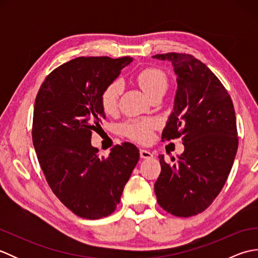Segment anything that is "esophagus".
Returning a JSON list of instances; mask_svg holds the SVG:
<instances>
[{"label":"esophagus","mask_w":258,"mask_h":258,"mask_svg":"<svg viewBox=\"0 0 258 258\" xmlns=\"http://www.w3.org/2000/svg\"><path fill=\"white\" fill-rule=\"evenodd\" d=\"M140 156L141 158H153V153H151L150 151H146V150H141L140 151Z\"/></svg>","instance_id":"esophagus-1"}]
</instances>
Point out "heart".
Returning a JSON list of instances; mask_svg holds the SVG:
<instances>
[{"label":"heart","mask_w":258,"mask_h":258,"mask_svg":"<svg viewBox=\"0 0 258 258\" xmlns=\"http://www.w3.org/2000/svg\"><path fill=\"white\" fill-rule=\"evenodd\" d=\"M136 81L147 96H151L160 90H166L167 80L161 70L155 68H147L140 71L136 75ZM123 83L120 81H114L104 89L101 95V104L104 112L113 113L117 108L118 98L122 94ZM154 127L153 122H131L124 125V133L131 139L139 142H147L151 139L152 130Z\"/></svg>","instance_id":"obj_1"}]
</instances>
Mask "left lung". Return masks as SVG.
Wrapping results in <instances>:
<instances>
[{"label":"left lung","instance_id":"8db88e82","mask_svg":"<svg viewBox=\"0 0 258 258\" xmlns=\"http://www.w3.org/2000/svg\"><path fill=\"white\" fill-rule=\"evenodd\" d=\"M153 57L171 62L177 82L162 140L182 138L185 149L173 164L158 156L157 203L172 215L194 216L216 199L232 169L238 147L234 105L221 81L200 59L182 53Z\"/></svg>","mask_w":258,"mask_h":258}]
</instances>
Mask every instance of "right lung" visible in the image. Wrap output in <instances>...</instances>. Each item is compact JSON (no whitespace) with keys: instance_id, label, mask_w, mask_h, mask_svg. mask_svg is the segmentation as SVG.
<instances>
[{"instance_id":"obj_1","label":"right lung","mask_w":258,"mask_h":258,"mask_svg":"<svg viewBox=\"0 0 258 258\" xmlns=\"http://www.w3.org/2000/svg\"><path fill=\"white\" fill-rule=\"evenodd\" d=\"M132 57H76L47 75L35 98L32 140L47 184L75 215L97 220L115 211L139 162L134 144L100 157L91 144L105 113L104 89Z\"/></svg>"}]
</instances>
